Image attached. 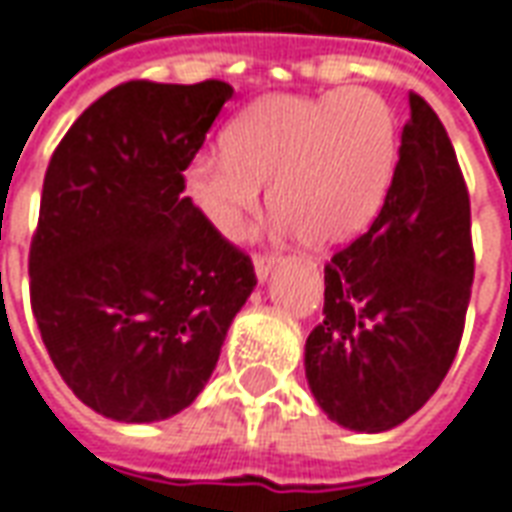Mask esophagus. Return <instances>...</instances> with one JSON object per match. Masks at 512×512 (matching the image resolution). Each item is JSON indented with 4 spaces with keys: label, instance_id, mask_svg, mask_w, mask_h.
<instances>
[{
    "label": "esophagus",
    "instance_id": "1",
    "mask_svg": "<svg viewBox=\"0 0 512 512\" xmlns=\"http://www.w3.org/2000/svg\"><path fill=\"white\" fill-rule=\"evenodd\" d=\"M274 268V257H255V277L257 282H266L268 274Z\"/></svg>",
    "mask_w": 512,
    "mask_h": 512
}]
</instances>
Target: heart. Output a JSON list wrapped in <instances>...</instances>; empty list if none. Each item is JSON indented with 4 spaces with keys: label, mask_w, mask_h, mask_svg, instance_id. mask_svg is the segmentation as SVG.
Instances as JSON below:
<instances>
[{
    "label": "heart",
    "mask_w": 512,
    "mask_h": 512,
    "mask_svg": "<svg viewBox=\"0 0 512 512\" xmlns=\"http://www.w3.org/2000/svg\"><path fill=\"white\" fill-rule=\"evenodd\" d=\"M397 123L370 90L268 95L235 117L224 150L183 169L186 194L222 238H238L266 197L279 233L329 249L373 222L392 183Z\"/></svg>",
    "instance_id": "heart-1"
}]
</instances>
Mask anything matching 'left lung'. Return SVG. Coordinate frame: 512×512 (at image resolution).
<instances>
[{
    "label": "left lung",
    "instance_id": "left-lung-1",
    "mask_svg": "<svg viewBox=\"0 0 512 512\" xmlns=\"http://www.w3.org/2000/svg\"><path fill=\"white\" fill-rule=\"evenodd\" d=\"M392 186L376 222L323 268V321L304 373L323 414L384 433L425 406L461 345L474 279L472 219L436 112L408 98Z\"/></svg>",
    "mask_w": 512,
    "mask_h": 512
}]
</instances>
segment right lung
Wrapping results in <instances>:
<instances>
[{
	"label": "right lung",
	"instance_id": "1",
	"mask_svg": "<svg viewBox=\"0 0 512 512\" xmlns=\"http://www.w3.org/2000/svg\"><path fill=\"white\" fill-rule=\"evenodd\" d=\"M233 98L224 82H128L65 134L29 249L32 312L84 406L175 417L200 395L252 296V260L183 194V169Z\"/></svg>",
	"mask_w": 512,
	"mask_h": 512
}]
</instances>
